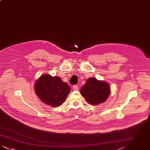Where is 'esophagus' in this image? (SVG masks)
Listing matches in <instances>:
<instances>
[{
    "label": "esophagus",
    "mask_w": 150,
    "mask_h": 150,
    "mask_svg": "<svg viewBox=\"0 0 150 150\" xmlns=\"http://www.w3.org/2000/svg\"><path fill=\"white\" fill-rule=\"evenodd\" d=\"M72 89L74 90V91H77L79 89V86L77 85H75V86H72Z\"/></svg>",
    "instance_id": "obj_1"
}]
</instances>
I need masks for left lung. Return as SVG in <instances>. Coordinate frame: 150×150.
I'll return each instance as SVG.
<instances>
[{
	"instance_id": "obj_1",
	"label": "left lung",
	"mask_w": 150,
	"mask_h": 150,
	"mask_svg": "<svg viewBox=\"0 0 150 150\" xmlns=\"http://www.w3.org/2000/svg\"><path fill=\"white\" fill-rule=\"evenodd\" d=\"M110 92V86L107 82L94 78L88 79L80 89L81 96L92 105L103 103L108 98Z\"/></svg>"
}]
</instances>
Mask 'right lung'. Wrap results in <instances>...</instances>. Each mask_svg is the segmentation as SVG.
I'll use <instances>...</instances> for the list:
<instances>
[{"mask_svg":"<svg viewBox=\"0 0 150 150\" xmlns=\"http://www.w3.org/2000/svg\"><path fill=\"white\" fill-rule=\"evenodd\" d=\"M34 90L41 101L53 107L62 105L71 91L68 84L59 77L47 74H43L37 79Z\"/></svg>","mask_w":150,"mask_h":150,"instance_id":"1","label":"right lung"}]
</instances>
